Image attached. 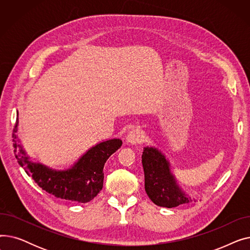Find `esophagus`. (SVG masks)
<instances>
[{
    "label": "esophagus",
    "mask_w": 250,
    "mask_h": 250,
    "mask_svg": "<svg viewBox=\"0 0 250 250\" xmlns=\"http://www.w3.org/2000/svg\"><path fill=\"white\" fill-rule=\"evenodd\" d=\"M144 139V134L140 128H133L132 130H129L127 136H126V141L132 144V145H137V144H140L143 142Z\"/></svg>",
    "instance_id": "esophagus-1"
}]
</instances>
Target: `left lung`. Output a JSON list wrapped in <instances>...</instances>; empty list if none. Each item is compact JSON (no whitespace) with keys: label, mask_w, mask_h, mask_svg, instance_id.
Here are the masks:
<instances>
[{"label":"left lung","mask_w":250,"mask_h":250,"mask_svg":"<svg viewBox=\"0 0 250 250\" xmlns=\"http://www.w3.org/2000/svg\"><path fill=\"white\" fill-rule=\"evenodd\" d=\"M142 164L145 174V190L155 205L174 208L192 202L177 186L170 171V164L160 151L153 147L144 148Z\"/></svg>","instance_id":"1"}]
</instances>
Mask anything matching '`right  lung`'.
<instances>
[{"label": "right lung", "instance_id": "obj_1", "mask_svg": "<svg viewBox=\"0 0 250 250\" xmlns=\"http://www.w3.org/2000/svg\"><path fill=\"white\" fill-rule=\"evenodd\" d=\"M17 125L18 115L13 128V146L15 148L14 153L18 163L26 173L34 179L39 188L58 199L76 203H88L99 193L103 187L104 164L123 144L120 139L101 142L88 150L72 168L57 171L41 163H32L28 160V157L25 156L24 150L16 140Z\"/></svg>", "mask_w": 250, "mask_h": 250}]
</instances>
